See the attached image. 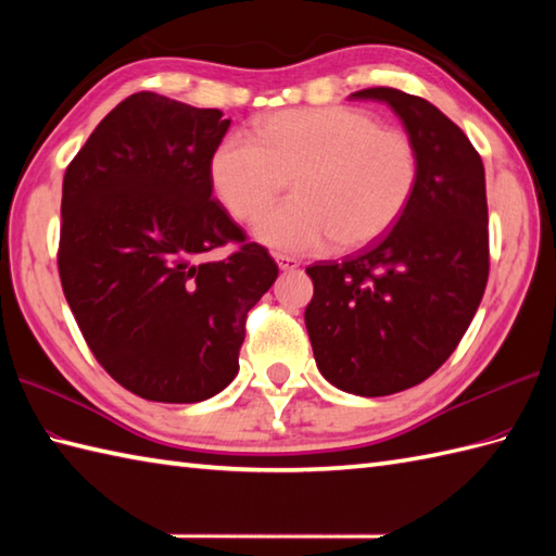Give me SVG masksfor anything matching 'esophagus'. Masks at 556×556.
Segmentation results:
<instances>
[{
  "mask_svg": "<svg viewBox=\"0 0 556 556\" xmlns=\"http://www.w3.org/2000/svg\"><path fill=\"white\" fill-rule=\"evenodd\" d=\"M275 260H277V265H279L281 271H293V269L301 267L299 260L291 257V255H275Z\"/></svg>",
  "mask_w": 556,
  "mask_h": 556,
  "instance_id": "1",
  "label": "esophagus"
}]
</instances>
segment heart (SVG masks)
<instances>
[{
	"label": "heart",
	"instance_id": "b5f03b06",
	"mask_svg": "<svg viewBox=\"0 0 556 556\" xmlns=\"http://www.w3.org/2000/svg\"><path fill=\"white\" fill-rule=\"evenodd\" d=\"M222 205L255 219L291 179L293 198L257 219L253 236L277 253H313L334 241L356 251L406 210L418 179L413 140L353 108L285 110L255 122V140L227 136L210 162Z\"/></svg>",
	"mask_w": 556,
	"mask_h": 556
}]
</instances>
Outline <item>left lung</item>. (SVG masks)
<instances>
[{
    "label": "left lung",
    "mask_w": 556,
    "mask_h": 556,
    "mask_svg": "<svg viewBox=\"0 0 556 556\" xmlns=\"http://www.w3.org/2000/svg\"><path fill=\"white\" fill-rule=\"evenodd\" d=\"M404 122L418 179L387 236L341 263L311 265L305 327L317 370L356 396L416 387L458 346L490 271L485 167L460 128L428 100L365 88Z\"/></svg>",
    "instance_id": "1"
}]
</instances>
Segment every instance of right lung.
<instances>
[{"label":"right lung","mask_w":556,"mask_h":556,"mask_svg":"<svg viewBox=\"0 0 556 556\" xmlns=\"http://www.w3.org/2000/svg\"><path fill=\"white\" fill-rule=\"evenodd\" d=\"M231 119L157 92L104 116L62 186L59 277L92 356L128 392L198 404L239 372L245 315L279 267L212 200ZM236 240L231 258L199 255Z\"/></svg>","instance_id":"right-lung-1"}]
</instances>
